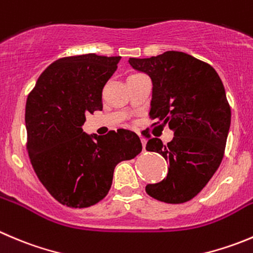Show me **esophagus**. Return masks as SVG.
<instances>
[{
    "instance_id": "esophagus-1",
    "label": "esophagus",
    "mask_w": 253,
    "mask_h": 253,
    "mask_svg": "<svg viewBox=\"0 0 253 253\" xmlns=\"http://www.w3.org/2000/svg\"><path fill=\"white\" fill-rule=\"evenodd\" d=\"M141 141H142V147H143V151H146V139L141 138Z\"/></svg>"
}]
</instances>
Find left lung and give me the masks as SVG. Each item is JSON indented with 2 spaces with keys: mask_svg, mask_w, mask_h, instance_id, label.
Returning a JSON list of instances; mask_svg holds the SVG:
<instances>
[{
  "mask_svg": "<svg viewBox=\"0 0 253 253\" xmlns=\"http://www.w3.org/2000/svg\"><path fill=\"white\" fill-rule=\"evenodd\" d=\"M129 65L152 80L149 116L174 132L163 144L151 138L146 149L169 163L166 178L148 184L149 197L181 204L199 194L219 168L231 124V109L214 68L183 51L151 58H129Z\"/></svg>",
  "mask_w": 253,
  "mask_h": 253,
  "instance_id": "8db88e82",
  "label": "left lung"
}]
</instances>
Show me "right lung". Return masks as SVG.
Returning <instances> with one entry per match:
<instances>
[{
    "instance_id": "1",
    "label": "right lung",
    "mask_w": 253,
    "mask_h": 253,
    "mask_svg": "<svg viewBox=\"0 0 253 253\" xmlns=\"http://www.w3.org/2000/svg\"><path fill=\"white\" fill-rule=\"evenodd\" d=\"M121 56H65L41 74L26 104L27 149L41 183L60 204L87 208L104 199L120 162L142 151L134 132L83 131L85 115L102 110V89Z\"/></svg>"
}]
</instances>
